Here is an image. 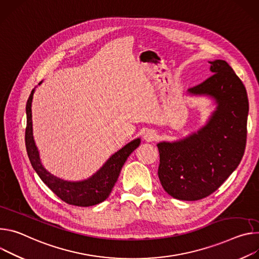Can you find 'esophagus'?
I'll return each instance as SVG.
<instances>
[{
    "label": "esophagus",
    "instance_id": "esophagus-1",
    "mask_svg": "<svg viewBox=\"0 0 259 259\" xmlns=\"http://www.w3.org/2000/svg\"><path fill=\"white\" fill-rule=\"evenodd\" d=\"M156 139H157V134H156L154 131H152V130L147 131V132L145 133V135H144V140H145L146 142H148V143L153 142V141H155Z\"/></svg>",
    "mask_w": 259,
    "mask_h": 259
}]
</instances>
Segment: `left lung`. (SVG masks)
<instances>
[{
  "instance_id": "8db88e82",
  "label": "left lung",
  "mask_w": 259,
  "mask_h": 259,
  "mask_svg": "<svg viewBox=\"0 0 259 259\" xmlns=\"http://www.w3.org/2000/svg\"><path fill=\"white\" fill-rule=\"evenodd\" d=\"M213 75L187 91L216 105L206 124L173 142L157 143L158 178L181 200L202 199L232 175L244 155L249 103L241 79L225 61L209 62Z\"/></svg>"
}]
</instances>
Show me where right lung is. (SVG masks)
Returning <instances> with one entry per match:
<instances>
[{
    "label": "right lung",
    "mask_w": 259,
    "mask_h": 259,
    "mask_svg": "<svg viewBox=\"0 0 259 259\" xmlns=\"http://www.w3.org/2000/svg\"><path fill=\"white\" fill-rule=\"evenodd\" d=\"M41 81L39 85L42 83ZM36 88L32 91L26 102V130H25V146L28 158L32 166L36 170L41 180L62 200L69 205L78 207H90L100 204L109 196L116 183L120 170L131 153L137 149L141 143V139L137 138L121 149L112 154L108 160L90 178L81 181H68L57 178L44 167L38 147L33 135L32 119V102Z\"/></svg>",
    "instance_id": "1"
}]
</instances>
